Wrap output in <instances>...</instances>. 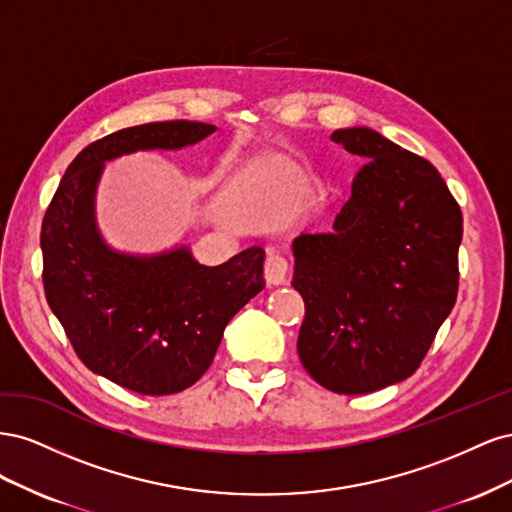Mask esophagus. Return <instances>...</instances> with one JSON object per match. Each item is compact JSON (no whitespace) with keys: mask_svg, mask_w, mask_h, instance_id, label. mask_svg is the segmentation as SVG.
Listing matches in <instances>:
<instances>
[{"mask_svg":"<svg viewBox=\"0 0 512 512\" xmlns=\"http://www.w3.org/2000/svg\"><path fill=\"white\" fill-rule=\"evenodd\" d=\"M288 275V260L275 250L267 252L265 260V277L269 284H284Z\"/></svg>","mask_w":512,"mask_h":512,"instance_id":"1","label":"esophagus"}]
</instances>
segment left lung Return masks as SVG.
<instances>
[{"mask_svg": "<svg viewBox=\"0 0 512 512\" xmlns=\"http://www.w3.org/2000/svg\"><path fill=\"white\" fill-rule=\"evenodd\" d=\"M331 141L365 166L333 230L292 241L305 301L297 350L324 389L365 395L410 378L451 314L463 218L425 158L371 128Z\"/></svg>", "mask_w": 512, "mask_h": 512, "instance_id": "8db88e82", "label": "left lung"}]
</instances>
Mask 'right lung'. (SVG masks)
Returning a JSON list of instances; mask_svg holds the SVG:
<instances>
[{
    "mask_svg": "<svg viewBox=\"0 0 512 512\" xmlns=\"http://www.w3.org/2000/svg\"><path fill=\"white\" fill-rule=\"evenodd\" d=\"M215 126L143 123L87 145L68 166L42 220V282L74 352L98 376L141 395H173L213 363L226 324L265 288L254 245L218 267L181 245L153 256L108 247L96 224L104 162L134 151L181 149Z\"/></svg>",
    "mask_w": 512,
    "mask_h": 512,
    "instance_id": "right-lung-1",
    "label": "right lung"
}]
</instances>
